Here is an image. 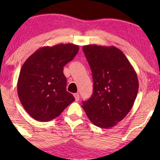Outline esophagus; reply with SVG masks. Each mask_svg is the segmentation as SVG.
<instances>
[{"instance_id":"34e87169","label":"esophagus","mask_w":160,"mask_h":160,"mask_svg":"<svg viewBox=\"0 0 160 160\" xmlns=\"http://www.w3.org/2000/svg\"><path fill=\"white\" fill-rule=\"evenodd\" d=\"M74 98H75V99H76V101H78L79 100H80V95H79V93H74Z\"/></svg>"}]
</instances>
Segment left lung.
<instances>
[{"label": "left lung", "mask_w": 160, "mask_h": 160, "mask_svg": "<svg viewBox=\"0 0 160 160\" xmlns=\"http://www.w3.org/2000/svg\"><path fill=\"white\" fill-rule=\"evenodd\" d=\"M92 72L93 92L82 108L96 126L109 128L117 125L132 109L138 90L133 67L114 46H83Z\"/></svg>", "instance_id": "8db88e82"}]
</instances>
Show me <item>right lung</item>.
<instances>
[{"instance_id":"obj_1","label":"right lung","mask_w":160,"mask_h":160,"mask_svg":"<svg viewBox=\"0 0 160 160\" xmlns=\"http://www.w3.org/2000/svg\"><path fill=\"white\" fill-rule=\"evenodd\" d=\"M78 51L79 46L70 43L44 46L24 62L18 80V95L25 110L35 120H52L75 101L67 91L63 67Z\"/></svg>"}]
</instances>
